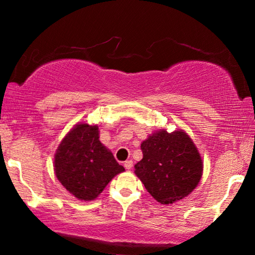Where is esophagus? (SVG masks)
<instances>
[{
	"instance_id": "1",
	"label": "esophagus",
	"mask_w": 255,
	"mask_h": 255,
	"mask_svg": "<svg viewBox=\"0 0 255 255\" xmlns=\"http://www.w3.org/2000/svg\"><path fill=\"white\" fill-rule=\"evenodd\" d=\"M124 167L127 168L128 170H130L132 167H133V161L132 160H127V161L124 162Z\"/></svg>"
}]
</instances>
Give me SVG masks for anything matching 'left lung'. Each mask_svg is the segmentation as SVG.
I'll list each match as a JSON object with an SVG mask.
<instances>
[{
	"label": "left lung",
	"instance_id": "1",
	"mask_svg": "<svg viewBox=\"0 0 255 255\" xmlns=\"http://www.w3.org/2000/svg\"><path fill=\"white\" fill-rule=\"evenodd\" d=\"M142 159L134 174L146 190L161 204H173L197 187L203 174V161L196 145L183 130L165 128L148 135L140 145Z\"/></svg>",
	"mask_w": 255,
	"mask_h": 255
}]
</instances>
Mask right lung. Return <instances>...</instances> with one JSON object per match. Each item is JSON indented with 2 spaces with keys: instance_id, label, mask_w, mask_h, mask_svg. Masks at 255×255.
<instances>
[{
  "instance_id": "add662e5",
  "label": "right lung",
  "mask_w": 255,
  "mask_h": 255,
  "mask_svg": "<svg viewBox=\"0 0 255 255\" xmlns=\"http://www.w3.org/2000/svg\"><path fill=\"white\" fill-rule=\"evenodd\" d=\"M124 170L100 141L99 127L88 123L74 125L54 155V173L59 182L81 201L95 200Z\"/></svg>"
}]
</instances>
